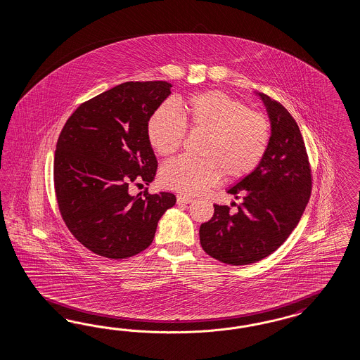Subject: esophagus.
<instances>
[{
    "label": "esophagus",
    "mask_w": 360,
    "mask_h": 360,
    "mask_svg": "<svg viewBox=\"0 0 360 360\" xmlns=\"http://www.w3.org/2000/svg\"><path fill=\"white\" fill-rule=\"evenodd\" d=\"M176 202H178L179 205H187V203L193 202V198H191V196L178 195L176 196Z\"/></svg>",
    "instance_id": "esophagus-1"
}]
</instances>
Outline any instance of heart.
I'll return each mask as SVG.
<instances>
[{
	"label": "heart",
	"mask_w": 360,
	"mask_h": 360,
	"mask_svg": "<svg viewBox=\"0 0 360 360\" xmlns=\"http://www.w3.org/2000/svg\"><path fill=\"white\" fill-rule=\"evenodd\" d=\"M186 128L205 134L202 158L178 157L161 169L165 187L195 195L218 182L220 174L238 181L260 165L271 141V125L262 113L220 91L194 95L184 105L182 117L172 103L155 109L146 124L148 140L161 157L174 154L184 143Z\"/></svg>",
	"instance_id": "heart-1"
}]
</instances>
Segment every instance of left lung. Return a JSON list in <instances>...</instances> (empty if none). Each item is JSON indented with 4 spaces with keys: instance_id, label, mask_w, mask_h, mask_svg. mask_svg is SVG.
Wrapping results in <instances>:
<instances>
[{
    "instance_id": "left-lung-1",
    "label": "left lung",
    "mask_w": 360,
    "mask_h": 360,
    "mask_svg": "<svg viewBox=\"0 0 360 360\" xmlns=\"http://www.w3.org/2000/svg\"><path fill=\"white\" fill-rule=\"evenodd\" d=\"M259 96L271 120L268 150L251 174L227 190L236 199L243 194L238 212L214 205L212 218L199 229L205 252L231 265L260 262L283 245L311 194V169L297 122L278 101Z\"/></svg>"
}]
</instances>
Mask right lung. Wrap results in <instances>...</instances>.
Returning <instances> with one entry per match:
<instances>
[{"label": "right lung", "instance_id": "add662e5", "mask_svg": "<svg viewBox=\"0 0 360 360\" xmlns=\"http://www.w3.org/2000/svg\"><path fill=\"white\" fill-rule=\"evenodd\" d=\"M167 82H127L80 104L56 142L55 194L70 232L89 251L113 260L152 244L172 193L129 194L149 185L157 158L146 124L172 91Z\"/></svg>", "mask_w": 360, "mask_h": 360}]
</instances>
